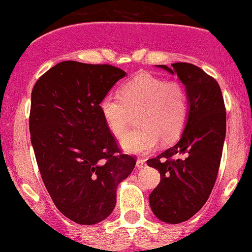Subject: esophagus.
<instances>
[{
    "mask_svg": "<svg viewBox=\"0 0 252 252\" xmlns=\"http://www.w3.org/2000/svg\"><path fill=\"white\" fill-rule=\"evenodd\" d=\"M145 166H146V161H145L144 158H138V159H136V168L141 169V168H144Z\"/></svg>",
    "mask_w": 252,
    "mask_h": 252,
    "instance_id": "obj_1",
    "label": "esophagus"
}]
</instances>
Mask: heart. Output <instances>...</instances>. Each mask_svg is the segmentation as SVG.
<instances>
[{
    "label": "heart",
    "instance_id": "heart-1",
    "mask_svg": "<svg viewBox=\"0 0 252 252\" xmlns=\"http://www.w3.org/2000/svg\"><path fill=\"white\" fill-rule=\"evenodd\" d=\"M98 110L117 138L126 131L130 114L138 113L139 128L123 136L121 147L128 154L145 155L156 149L159 140L171 142L182 134L189 116V100L179 83L139 74L122 86L119 96H103Z\"/></svg>",
    "mask_w": 252,
    "mask_h": 252
}]
</instances>
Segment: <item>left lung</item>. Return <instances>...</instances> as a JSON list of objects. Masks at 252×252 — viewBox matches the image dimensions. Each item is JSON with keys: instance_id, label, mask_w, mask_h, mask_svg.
Returning <instances> with one entry per match:
<instances>
[{"instance_id": "obj_1", "label": "left lung", "mask_w": 252, "mask_h": 252, "mask_svg": "<svg viewBox=\"0 0 252 252\" xmlns=\"http://www.w3.org/2000/svg\"><path fill=\"white\" fill-rule=\"evenodd\" d=\"M156 67L177 74L189 100V116L179 140L147 161L161 174V182L149 196L152 212L162 222L178 224L199 212L212 191L227 114L220 85L201 68L190 63Z\"/></svg>"}]
</instances>
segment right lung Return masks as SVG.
Wrapping results in <instances>:
<instances>
[{"label":"right lung","instance_id":"add662e5","mask_svg":"<svg viewBox=\"0 0 252 252\" xmlns=\"http://www.w3.org/2000/svg\"><path fill=\"white\" fill-rule=\"evenodd\" d=\"M126 73L110 64L64 61L32 93L29 129L44 184L56 207L78 224L106 220L117 188L135 167L121 154L98 103Z\"/></svg>","mask_w":252,"mask_h":252}]
</instances>
